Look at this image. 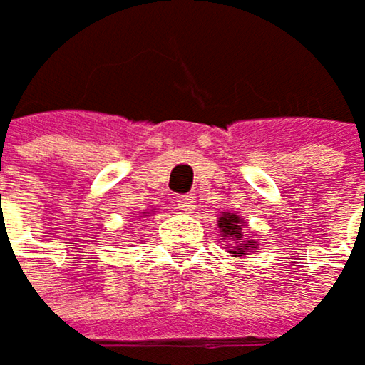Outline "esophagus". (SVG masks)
<instances>
[{
  "instance_id": "34e87169",
  "label": "esophagus",
  "mask_w": 365,
  "mask_h": 365,
  "mask_svg": "<svg viewBox=\"0 0 365 365\" xmlns=\"http://www.w3.org/2000/svg\"><path fill=\"white\" fill-rule=\"evenodd\" d=\"M173 202H175V207H178L180 211L190 213V211H194V207H196V196H192V194H180V196L173 198Z\"/></svg>"
}]
</instances>
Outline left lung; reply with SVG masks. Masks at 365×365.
I'll return each mask as SVG.
<instances>
[{"label":"left lung","instance_id":"8db88e82","mask_svg":"<svg viewBox=\"0 0 365 365\" xmlns=\"http://www.w3.org/2000/svg\"><path fill=\"white\" fill-rule=\"evenodd\" d=\"M247 219L232 213V211H223L217 219V227H219V238L225 242V249L232 257H247L250 252L259 249V242L252 238V232H247Z\"/></svg>","mask_w":365,"mask_h":365}]
</instances>
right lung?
I'll return each instance as SVG.
<instances>
[{"mask_svg": "<svg viewBox=\"0 0 365 365\" xmlns=\"http://www.w3.org/2000/svg\"><path fill=\"white\" fill-rule=\"evenodd\" d=\"M150 215H154V213H156V211H148ZM150 215H146V213H142V217H150Z\"/></svg>", "mask_w": 365, "mask_h": 365, "instance_id": "obj_1", "label": "right lung"}]
</instances>
